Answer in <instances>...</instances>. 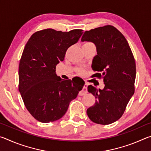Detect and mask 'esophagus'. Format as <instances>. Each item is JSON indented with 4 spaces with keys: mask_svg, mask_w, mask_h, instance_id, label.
Returning <instances> with one entry per match:
<instances>
[{
    "mask_svg": "<svg viewBox=\"0 0 151 151\" xmlns=\"http://www.w3.org/2000/svg\"><path fill=\"white\" fill-rule=\"evenodd\" d=\"M87 87H88V84L87 83H85V85H84V88H87ZM87 93V91H82V92H80V93H79V95L80 96H83V95H85V94H86Z\"/></svg>",
    "mask_w": 151,
    "mask_h": 151,
    "instance_id": "esophagus-1",
    "label": "esophagus"
}]
</instances>
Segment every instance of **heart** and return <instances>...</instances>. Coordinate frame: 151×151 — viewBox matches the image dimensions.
Returning <instances> with one entry per match:
<instances>
[{
  "label": "heart",
  "instance_id": "obj_1",
  "mask_svg": "<svg viewBox=\"0 0 151 151\" xmlns=\"http://www.w3.org/2000/svg\"><path fill=\"white\" fill-rule=\"evenodd\" d=\"M86 43H92V42H86ZM79 70H80V69H79Z\"/></svg>",
  "mask_w": 151,
  "mask_h": 151
}]
</instances>
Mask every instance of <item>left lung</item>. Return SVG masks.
<instances>
[{
	"label": "left lung",
	"instance_id": "8db88e82",
	"mask_svg": "<svg viewBox=\"0 0 151 151\" xmlns=\"http://www.w3.org/2000/svg\"><path fill=\"white\" fill-rule=\"evenodd\" d=\"M81 41L93 42L96 45L97 55L92 68L98 73L92 76L103 78L104 83L103 90L88 86V91L96 100L86 113L96 124H111L122 116L134 93L136 64L133 54L124 35L111 25L86 30Z\"/></svg>",
	"mask_w": 151,
	"mask_h": 151
}]
</instances>
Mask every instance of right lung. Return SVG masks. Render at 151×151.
Returning <instances> with one entry per match:
<instances>
[{
    "mask_svg": "<svg viewBox=\"0 0 151 151\" xmlns=\"http://www.w3.org/2000/svg\"><path fill=\"white\" fill-rule=\"evenodd\" d=\"M83 33L81 29H43L35 32L25 45L19 63V91L28 111L39 122L62 118L85 85L83 80H63L55 73L66 50Z\"/></svg>",
    "mask_w": 151,
    "mask_h": 151,
    "instance_id": "1",
    "label": "right lung"
}]
</instances>
